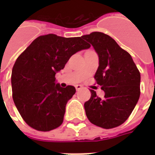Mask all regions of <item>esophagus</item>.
<instances>
[{"instance_id": "esophagus-1", "label": "esophagus", "mask_w": 155, "mask_h": 155, "mask_svg": "<svg viewBox=\"0 0 155 155\" xmlns=\"http://www.w3.org/2000/svg\"><path fill=\"white\" fill-rule=\"evenodd\" d=\"M82 87H83V86H82V85H81V84H77V85H75V89H76V91L81 90Z\"/></svg>"}]
</instances>
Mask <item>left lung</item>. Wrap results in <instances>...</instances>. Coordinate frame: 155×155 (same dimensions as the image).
I'll list each match as a JSON object with an SVG mask.
<instances>
[{"label": "left lung", "mask_w": 155, "mask_h": 155, "mask_svg": "<svg viewBox=\"0 0 155 155\" xmlns=\"http://www.w3.org/2000/svg\"><path fill=\"white\" fill-rule=\"evenodd\" d=\"M81 37L91 43L99 56L94 79L104 91V98L101 99L91 90V99L84 103L86 116L104 129L119 126L129 118L140 99V71L131 55L110 36L92 32Z\"/></svg>", "instance_id": "obj_1"}]
</instances>
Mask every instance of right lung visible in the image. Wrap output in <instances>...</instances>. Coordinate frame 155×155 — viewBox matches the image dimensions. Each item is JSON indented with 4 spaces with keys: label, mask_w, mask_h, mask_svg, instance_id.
<instances>
[{
    "label": "right lung",
    "mask_w": 155,
    "mask_h": 155,
    "mask_svg": "<svg viewBox=\"0 0 155 155\" xmlns=\"http://www.w3.org/2000/svg\"><path fill=\"white\" fill-rule=\"evenodd\" d=\"M90 47L81 37L49 34L34 40L17 58L12 73V97L29 126L50 131L62 124L75 88L61 87L54 76L71 55Z\"/></svg>",
    "instance_id": "1"
}]
</instances>
